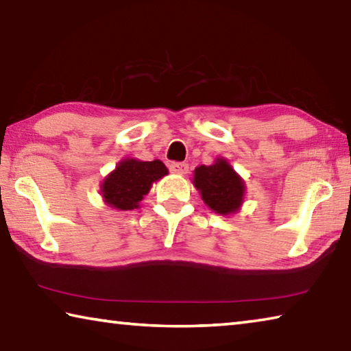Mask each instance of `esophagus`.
<instances>
[{
  "mask_svg": "<svg viewBox=\"0 0 351 351\" xmlns=\"http://www.w3.org/2000/svg\"><path fill=\"white\" fill-rule=\"evenodd\" d=\"M170 171L171 173H178V175H184V173H187V170H189V164H186V162H171L170 165Z\"/></svg>",
  "mask_w": 351,
  "mask_h": 351,
  "instance_id": "1",
  "label": "esophagus"
}]
</instances>
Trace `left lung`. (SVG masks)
<instances>
[{
    "label": "left lung",
    "instance_id": "1",
    "mask_svg": "<svg viewBox=\"0 0 351 351\" xmlns=\"http://www.w3.org/2000/svg\"><path fill=\"white\" fill-rule=\"evenodd\" d=\"M193 186L199 190L206 206L221 215L240 209L246 189L245 181L223 158H218L212 165H199L195 169Z\"/></svg>",
    "mask_w": 351,
    "mask_h": 351
}]
</instances>
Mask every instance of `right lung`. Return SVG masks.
Here are the masks:
<instances>
[{"label": "right lung", "instance_id": "add662e5", "mask_svg": "<svg viewBox=\"0 0 351 351\" xmlns=\"http://www.w3.org/2000/svg\"><path fill=\"white\" fill-rule=\"evenodd\" d=\"M169 173L162 161L123 159L105 178L100 192L105 203L117 210L138 209L154 181Z\"/></svg>", "mask_w": 351, "mask_h": 351}]
</instances>
